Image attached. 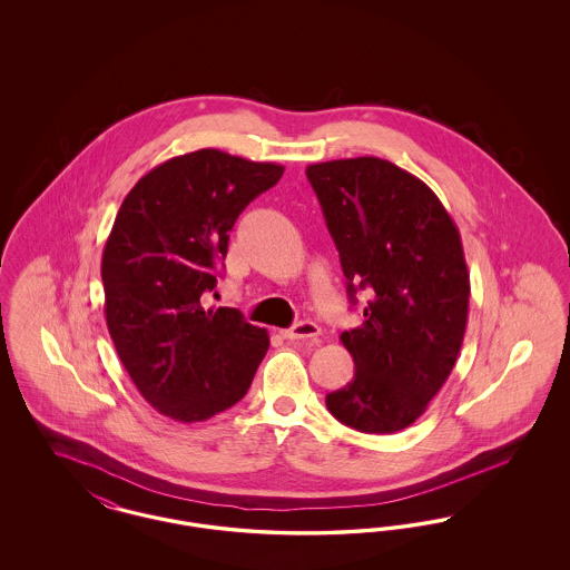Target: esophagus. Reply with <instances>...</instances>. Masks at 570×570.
<instances>
[{
	"mask_svg": "<svg viewBox=\"0 0 570 570\" xmlns=\"http://www.w3.org/2000/svg\"><path fill=\"white\" fill-rule=\"evenodd\" d=\"M321 335V326L316 323H309V321H301L295 326L282 331V337L288 340V342H298V340H309V342H316Z\"/></svg>",
	"mask_w": 570,
	"mask_h": 570,
	"instance_id": "34e87169",
	"label": "esophagus"
}]
</instances>
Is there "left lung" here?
<instances>
[{
	"instance_id": "obj_1",
	"label": "left lung",
	"mask_w": 570,
	"mask_h": 570,
	"mask_svg": "<svg viewBox=\"0 0 570 570\" xmlns=\"http://www.w3.org/2000/svg\"><path fill=\"white\" fill-rule=\"evenodd\" d=\"M348 298L367 295L363 325L340 335L354 379L326 395L328 412L365 434L412 425L460 354L470 275L455 222L434 191L380 158L309 164Z\"/></svg>"
}]
</instances>
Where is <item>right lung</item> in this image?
Masks as SVG:
<instances>
[{
	"label": "right lung",
	"mask_w": 570,
	"mask_h": 570,
	"mask_svg": "<svg viewBox=\"0 0 570 570\" xmlns=\"http://www.w3.org/2000/svg\"><path fill=\"white\" fill-rule=\"evenodd\" d=\"M284 166L219 149L170 158L124 198L102 254L110 340L138 393L160 414L196 423L235 406L269 335L235 307H203L228 233Z\"/></svg>",
	"instance_id": "add662e5"
}]
</instances>
